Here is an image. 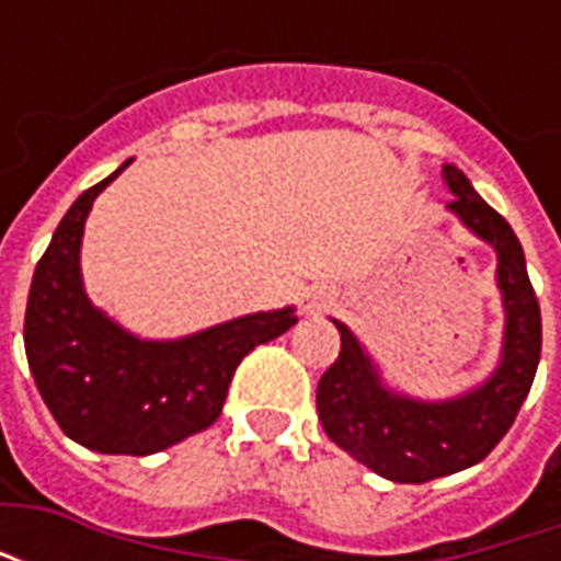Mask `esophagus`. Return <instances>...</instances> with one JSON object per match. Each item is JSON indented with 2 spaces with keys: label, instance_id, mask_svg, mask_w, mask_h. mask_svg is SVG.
Returning <instances> with one entry per match:
<instances>
[{
  "label": "esophagus",
  "instance_id": "34e87169",
  "mask_svg": "<svg viewBox=\"0 0 561 561\" xmlns=\"http://www.w3.org/2000/svg\"><path fill=\"white\" fill-rule=\"evenodd\" d=\"M330 306H333V294H330L328 288H321V285H312V288L300 297V309H304L306 316L328 312Z\"/></svg>",
  "mask_w": 561,
  "mask_h": 561
}]
</instances>
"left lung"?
<instances>
[{"instance_id": "1", "label": "left lung", "mask_w": 561, "mask_h": 561, "mask_svg": "<svg viewBox=\"0 0 561 561\" xmlns=\"http://www.w3.org/2000/svg\"><path fill=\"white\" fill-rule=\"evenodd\" d=\"M454 197L447 207L499 255V288L505 297L502 366L483 388L454 402H414L381 388L369 357L352 330H340V357L318 381V421L330 442L366 469L397 483H426L481 462L529 397L541 360V306L526 273L517 233L483 201L466 173L445 164Z\"/></svg>"}]
</instances>
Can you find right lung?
Here are the masks:
<instances>
[{"mask_svg":"<svg viewBox=\"0 0 561 561\" xmlns=\"http://www.w3.org/2000/svg\"><path fill=\"white\" fill-rule=\"evenodd\" d=\"M119 171L87 188L59 221L32 276L23 342L44 405L68 438L99 454L147 457L213 426L240 360L297 316L257 312L188 340L140 342L92 309L80 237L92 201Z\"/></svg>","mask_w":561,"mask_h":561,"instance_id":"right-lung-1","label":"right lung"}]
</instances>
